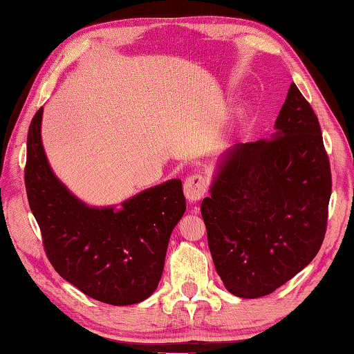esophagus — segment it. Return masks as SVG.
<instances>
[{
    "instance_id": "obj_1",
    "label": "esophagus",
    "mask_w": 354,
    "mask_h": 354,
    "mask_svg": "<svg viewBox=\"0 0 354 354\" xmlns=\"http://www.w3.org/2000/svg\"><path fill=\"white\" fill-rule=\"evenodd\" d=\"M208 181L202 175H190L184 181V193L187 201L196 202L205 196Z\"/></svg>"
}]
</instances>
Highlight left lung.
<instances>
[{"label":"left lung","mask_w":354,"mask_h":354,"mask_svg":"<svg viewBox=\"0 0 354 354\" xmlns=\"http://www.w3.org/2000/svg\"><path fill=\"white\" fill-rule=\"evenodd\" d=\"M274 127L270 138L221 156L201 204L217 274L240 298L289 281L326 236L332 173L318 117L295 84Z\"/></svg>","instance_id":"left-lung-1"}]
</instances>
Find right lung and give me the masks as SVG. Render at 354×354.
<instances>
[{
    "mask_svg": "<svg viewBox=\"0 0 354 354\" xmlns=\"http://www.w3.org/2000/svg\"><path fill=\"white\" fill-rule=\"evenodd\" d=\"M42 112L28 127L26 190L48 260L64 280L97 301H145L158 288L170 234L185 213L181 179L150 187L120 205H88L50 167Z\"/></svg>",
    "mask_w": 354,
    "mask_h": 354,
    "instance_id": "right-lung-1",
    "label": "right lung"
}]
</instances>
